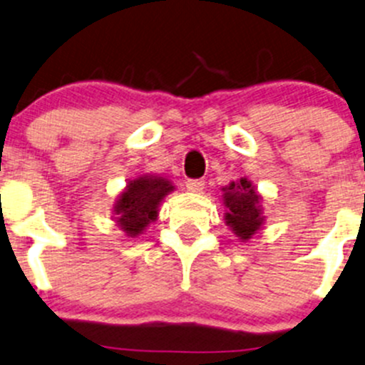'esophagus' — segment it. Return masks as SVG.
Listing matches in <instances>:
<instances>
[{"instance_id": "esophagus-1", "label": "esophagus", "mask_w": 365, "mask_h": 365, "mask_svg": "<svg viewBox=\"0 0 365 365\" xmlns=\"http://www.w3.org/2000/svg\"><path fill=\"white\" fill-rule=\"evenodd\" d=\"M185 185L190 192H201L205 189V180H187Z\"/></svg>"}]
</instances>
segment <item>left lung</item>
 I'll use <instances>...</instances> for the list:
<instances>
[{
  "label": "left lung",
  "mask_w": 365,
  "mask_h": 365,
  "mask_svg": "<svg viewBox=\"0 0 365 365\" xmlns=\"http://www.w3.org/2000/svg\"><path fill=\"white\" fill-rule=\"evenodd\" d=\"M224 190V206H226L227 226L242 242L252 238L264 222L263 210H261V196L256 192L254 185L247 178H240V182H231Z\"/></svg>",
  "instance_id": "1"
}]
</instances>
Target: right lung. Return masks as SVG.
I'll list each match as a JSON object with an SVG mask.
<instances>
[{
    "mask_svg": "<svg viewBox=\"0 0 365 365\" xmlns=\"http://www.w3.org/2000/svg\"><path fill=\"white\" fill-rule=\"evenodd\" d=\"M173 190V183L162 176L143 175L130 180L113 206L118 226L130 238L141 235L157 219L159 205Z\"/></svg>",
    "mask_w": 365,
    "mask_h": 365,
    "instance_id": "add662e5",
    "label": "right lung"
}]
</instances>
